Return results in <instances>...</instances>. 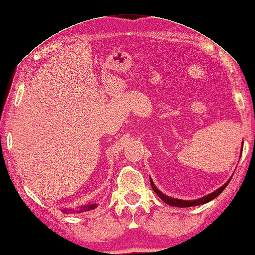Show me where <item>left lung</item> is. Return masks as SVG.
<instances>
[{
    "label": "left lung",
    "mask_w": 255,
    "mask_h": 255,
    "mask_svg": "<svg viewBox=\"0 0 255 255\" xmlns=\"http://www.w3.org/2000/svg\"><path fill=\"white\" fill-rule=\"evenodd\" d=\"M229 182H230V180H229L227 183H224L222 187H220L218 189V190H216L214 192L208 194V196L203 197V198H200V199H197V200H181V199H176V198H171V197H168L166 196V194H163L160 190H158L157 187L154 186V183L152 182L151 178H150V183H151V187H152V190L157 193V196L161 199L162 201L166 202L167 204H169V206H172V207H178V208H188V207H194V206H200V204H204L207 203L209 201L213 200L214 198H217L219 194H220L224 189H226V187L229 184Z\"/></svg>",
    "instance_id": "1"
}]
</instances>
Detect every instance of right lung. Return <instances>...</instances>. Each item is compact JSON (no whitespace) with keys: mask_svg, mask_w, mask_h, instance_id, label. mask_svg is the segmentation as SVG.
I'll use <instances>...</instances> for the list:
<instances>
[{"mask_svg":"<svg viewBox=\"0 0 255 255\" xmlns=\"http://www.w3.org/2000/svg\"><path fill=\"white\" fill-rule=\"evenodd\" d=\"M95 208H97V204L96 203H91V204H87V206H83L79 209H77L76 211L72 210V209H64L62 210V212L64 213H68V212H76V213H81V212H85V211H89V210H94Z\"/></svg>","mask_w":255,"mask_h":255,"instance_id":"1","label":"right lung"}]
</instances>
